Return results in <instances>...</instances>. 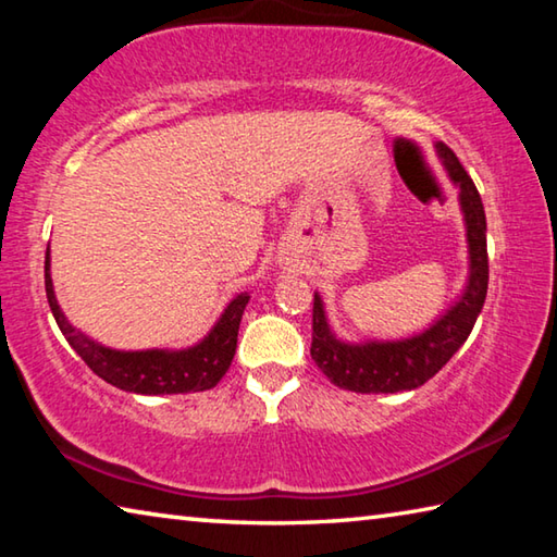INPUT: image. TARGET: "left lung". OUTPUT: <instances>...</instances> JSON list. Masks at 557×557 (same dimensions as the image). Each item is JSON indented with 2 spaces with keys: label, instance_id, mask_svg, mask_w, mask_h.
<instances>
[{
  "label": "left lung",
  "instance_id": "left-lung-1",
  "mask_svg": "<svg viewBox=\"0 0 557 557\" xmlns=\"http://www.w3.org/2000/svg\"><path fill=\"white\" fill-rule=\"evenodd\" d=\"M451 182L459 186V201L467 221L469 240V285L449 312L432 324L425 334L385 344H344L326 324L322 297L314 295L312 309V358L329 381L354 393H400L420 388L428 383L474 329L488 289V256H486V215L474 182L459 164L457 154L447 145H437Z\"/></svg>",
  "mask_w": 557,
  "mask_h": 557
}]
</instances>
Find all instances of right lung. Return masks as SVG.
I'll use <instances>...</instances> for the list:
<instances>
[{"mask_svg": "<svg viewBox=\"0 0 557 557\" xmlns=\"http://www.w3.org/2000/svg\"><path fill=\"white\" fill-rule=\"evenodd\" d=\"M46 280V297L53 312L55 324L65 336V342L73 346L88 369L100 375L102 381L115 385L127 393L143 395H172V393H199L209 391L219 383L225 371L231 369L235 356V344H238V326L243 319V309L248 305V295H238L225 312L221 314L219 324L211 329V334L186 351H112L92 342L86 334L69 324L63 317L59 301L53 295V282L49 272V252H46L44 265Z\"/></svg>", "mask_w": 557, "mask_h": 557, "instance_id": "add662e5", "label": "right lung"}]
</instances>
